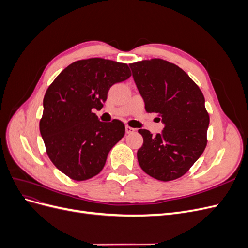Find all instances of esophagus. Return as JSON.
Returning a JSON list of instances; mask_svg holds the SVG:
<instances>
[{
  "instance_id": "esophagus-1",
  "label": "esophagus",
  "mask_w": 248,
  "mask_h": 248,
  "mask_svg": "<svg viewBox=\"0 0 248 248\" xmlns=\"http://www.w3.org/2000/svg\"><path fill=\"white\" fill-rule=\"evenodd\" d=\"M125 130H126V133H133L134 131H136V129L132 128V127H130V126H128V125H127V126L125 127Z\"/></svg>"
}]
</instances>
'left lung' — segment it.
<instances>
[{
	"label": "left lung",
	"mask_w": 248,
	"mask_h": 248,
	"mask_svg": "<svg viewBox=\"0 0 248 248\" xmlns=\"http://www.w3.org/2000/svg\"><path fill=\"white\" fill-rule=\"evenodd\" d=\"M148 112L164 124L155 137L140 129L144 142L138 150L140 167L159 181L185 175L207 146L210 117L205 97L188 74L166 60L154 58L129 64Z\"/></svg>",
	"instance_id": "8db88e82"
}]
</instances>
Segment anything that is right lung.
Instances as JSON below:
<instances>
[{"label": "right lung", "instance_id": "obj_1", "mask_svg": "<svg viewBox=\"0 0 248 248\" xmlns=\"http://www.w3.org/2000/svg\"><path fill=\"white\" fill-rule=\"evenodd\" d=\"M131 77L129 67L102 58L73 62L47 88L39 122L46 153L54 166L76 181L98 175L108 152L125 134L120 120L101 122L108 90Z\"/></svg>", "mask_w": 248, "mask_h": 248}]
</instances>
